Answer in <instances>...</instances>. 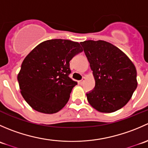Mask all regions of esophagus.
<instances>
[{"instance_id": "obj_1", "label": "esophagus", "mask_w": 148, "mask_h": 148, "mask_svg": "<svg viewBox=\"0 0 148 148\" xmlns=\"http://www.w3.org/2000/svg\"><path fill=\"white\" fill-rule=\"evenodd\" d=\"M84 81H85V77H83L82 79L80 80V81L79 82V84L82 85V84H83L84 82Z\"/></svg>"}]
</instances>
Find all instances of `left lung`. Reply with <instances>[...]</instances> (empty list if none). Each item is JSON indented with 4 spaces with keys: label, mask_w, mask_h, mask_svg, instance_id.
<instances>
[{
    "label": "left lung",
    "mask_w": 148,
    "mask_h": 148,
    "mask_svg": "<svg viewBox=\"0 0 148 148\" xmlns=\"http://www.w3.org/2000/svg\"><path fill=\"white\" fill-rule=\"evenodd\" d=\"M95 79L87 100L100 112L110 113L123 107L138 86L135 65L125 53L110 43L88 40L80 43Z\"/></svg>",
    "instance_id": "8db88e82"
}]
</instances>
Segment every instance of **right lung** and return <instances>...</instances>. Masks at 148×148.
Returning a JSON list of instances; mask_svg holds the SVG:
<instances>
[{
    "instance_id": "obj_1",
    "label": "right lung",
    "mask_w": 148,
    "mask_h": 148,
    "mask_svg": "<svg viewBox=\"0 0 148 148\" xmlns=\"http://www.w3.org/2000/svg\"><path fill=\"white\" fill-rule=\"evenodd\" d=\"M82 51L78 42L51 39L41 43L28 53L18 82L22 96L34 110L53 114L64 107L77 84L69 77V62Z\"/></svg>"
}]
</instances>
